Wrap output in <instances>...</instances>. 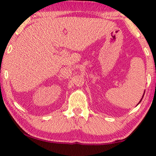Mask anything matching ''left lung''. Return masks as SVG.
Wrapping results in <instances>:
<instances>
[{"instance_id":"8db88e82","label":"left lung","mask_w":156,"mask_h":156,"mask_svg":"<svg viewBox=\"0 0 156 156\" xmlns=\"http://www.w3.org/2000/svg\"><path fill=\"white\" fill-rule=\"evenodd\" d=\"M141 101H142V100H141ZM141 101H140V102H141Z\"/></svg>"}]
</instances>
